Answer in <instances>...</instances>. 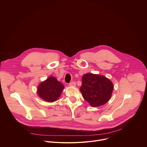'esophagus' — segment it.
<instances>
[{
    "mask_svg": "<svg viewBox=\"0 0 147 147\" xmlns=\"http://www.w3.org/2000/svg\"><path fill=\"white\" fill-rule=\"evenodd\" d=\"M69 86H71V87H75L76 86V82L73 81V82H71L69 84Z\"/></svg>",
    "mask_w": 147,
    "mask_h": 147,
    "instance_id": "obj_1",
    "label": "esophagus"
}]
</instances>
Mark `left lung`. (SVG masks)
<instances>
[{
  "label": "left lung",
  "instance_id": "1",
  "mask_svg": "<svg viewBox=\"0 0 147 147\" xmlns=\"http://www.w3.org/2000/svg\"><path fill=\"white\" fill-rule=\"evenodd\" d=\"M113 90L112 81L103 76L87 73L82 77L80 90L84 99L92 107L105 104L110 99Z\"/></svg>",
  "mask_w": 147,
  "mask_h": 147
}]
</instances>
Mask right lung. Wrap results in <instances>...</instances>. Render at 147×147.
Masks as SVG:
<instances>
[{
    "label": "right lung",
    "instance_id": "right-lung-1",
    "mask_svg": "<svg viewBox=\"0 0 147 147\" xmlns=\"http://www.w3.org/2000/svg\"><path fill=\"white\" fill-rule=\"evenodd\" d=\"M65 87L61 82L52 76L42 82L37 88V94L48 102H53L58 99Z\"/></svg>",
    "mask_w": 147,
    "mask_h": 147
}]
</instances>
